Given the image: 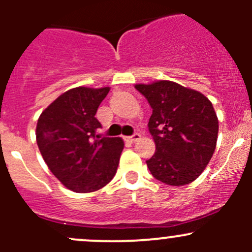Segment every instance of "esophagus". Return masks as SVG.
Wrapping results in <instances>:
<instances>
[{
	"label": "esophagus",
	"mask_w": 252,
	"mask_h": 252,
	"mask_svg": "<svg viewBox=\"0 0 252 252\" xmlns=\"http://www.w3.org/2000/svg\"><path fill=\"white\" fill-rule=\"evenodd\" d=\"M140 138H141L140 134L135 133V134H133V135H131V136H126V140L129 141V142H131V144H133V142H136L138 140H140Z\"/></svg>",
	"instance_id": "34e87169"
}]
</instances>
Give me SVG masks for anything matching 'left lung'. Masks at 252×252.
<instances>
[{"label": "left lung", "mask_w": 252, "mask_h": 252, "mask_svg": "<svg viewBox=\"0 0 252 252\" xmlns=\"http://www.w3.org/2000/svg\"><path fill=\"white\" fill-rule=\"evenodd\" d=\"M152 108L149 130L156 151L146 164L164 184L187 185L204 172L218 136V118L201 93L174 81L136 84Z\"/></svg>", "instance_id": "8db88e82"}]
</instances>
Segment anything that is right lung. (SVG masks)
Returning <instances> with one entry per match:
<instances>
[{
    "mask_svg": "<svg viewBox=\"0 0 252 252\" xmlns=\"http://www.w3.org/2000/svg\"><path fill=\"white\" fill-rule=\"evenodd\" d=\"M110 88L70 89L40 114L36 142L53 175L74 192H93L111 182L124 142L101 138L95 114Z\"/></svg>",
    "mask_w": 252,
    "mask_h": 252,
    "instance_id": "1",
    "label": "right lung"
}]
</instances>
